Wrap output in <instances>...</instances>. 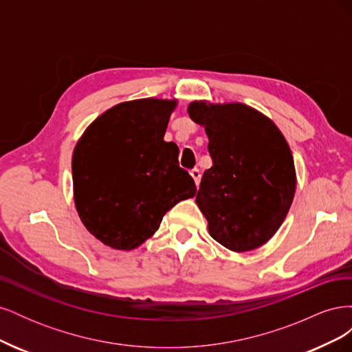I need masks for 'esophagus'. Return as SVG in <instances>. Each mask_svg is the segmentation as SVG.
Segmentation results:
<instances>
[{"instance_id": "34e87169", "label": "esophagus", "mask_w": 352, "mask_h": 352, "mask_svg": "<svg viewBox=\"0 0 352 352\" xmlns=\"http://www.w3.org/2000/svg\"><path fill=\"white\" fill-rule=\"evenodd\" d=\"M190 176L194 177V180H195V185L198 186L199 185V180H201V172L198 168H192L190 170Z\"/></svg>"}]
</instances>
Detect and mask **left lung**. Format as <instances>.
Returning a JSON list of instances; mask_svg holds the SVG:
<instances>
[{
    "instance_id": "1",
    "label": "left lung",
    "mask_w": 352,
    "mask_h": 352,
    "mask_svg": "<svg viewBox=\"0 0 352 352\" xmlns=\"http://www.w3.org/2000/svg\"><path fill=\"white\" fill-rule=\"evenodd\" d=\"M188 113L208 136L212 166L202 175L195 201L210 235L232 251L258 248L280 228L292 204L289 145L270 119L245 104L195 101Z\"/></svg>"
}]
</instances>
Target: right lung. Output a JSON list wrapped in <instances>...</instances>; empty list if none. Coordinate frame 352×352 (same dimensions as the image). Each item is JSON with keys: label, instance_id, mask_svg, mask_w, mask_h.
Segmentation results:
<instances>
[{"label": "right lung", "instance_id": "obj_1", "mask_svg": "<svg viewBox=\"0 0 352 352\" xmlns=\"http://www.w3.org/2000/svg\"><path fill=\"white\" fill-rule=\"evenodd\" d=\"M176 101L136 100L101 114L72 157L74 204L92 235L116 250L153 236L166 212L197 194L163 138Z\"/></svg>", "mask_w": 352, "mask_h": 352}]
</instances>
